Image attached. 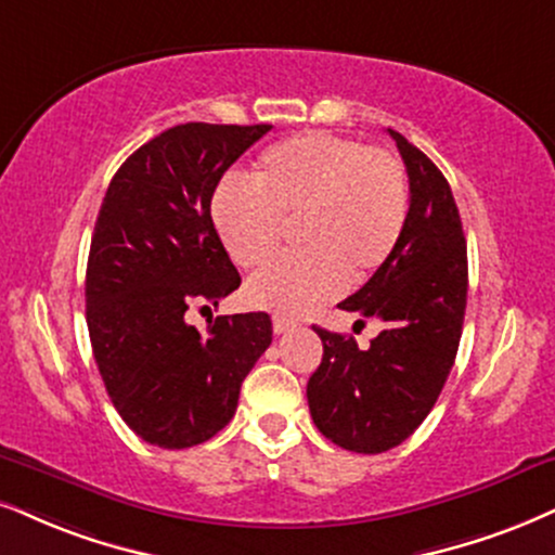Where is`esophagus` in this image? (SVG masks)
<instances>
[{"label":"esophagus","mask_w":555,"mask_h":555,"mask_svg":"<svg viewBox=\"0 0 555 555\" xmlns=\"http://www.w3.org/2000/svg\"><path fill=\"white\" fill-rule=\"evenodd\" d=\"M296 326H298V321H293L288 317H275V319H272V330H275V334H285V332L296 330Z\"/></svg>","instance_id":"obj_1"}]
</instances>
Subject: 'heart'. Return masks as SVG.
Returning <instances> with one entry per match:
<instances>
[{"label": "heart", "mask_w": 555, "mask_h": 555, "mask_svg": "<svg viewBox=\"0 0 555 555\" xmlns=\"http://www.w3.org/2000/svg\"><path fill=\"white\" fill-rule=\"evenodd\" d=\"M251 182L223 180L210 216L231 259L262 267L298 223L300 251L267 264L246 285V300L272 313H309L347 283H365L393 257L409 218L406 169L386 149L309 131L272 143Z\"/></svg>", "instance_id": "1"}]
</instances>
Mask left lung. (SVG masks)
I'll return each mask as SVG.
<instances>
[{"label": "left lung", "instance_id": "1", "mask_svg": "<svg viewBox=\"0 0 555 555\" xmlns=\"http://www.w3.org/2000/svg\"><path fill=\"white\" fill-rule=\"evenodd\" d=\"M409 175V218L393 257L339 309L380 321L354 337L313 326L324 358L306 396L319 433L352 453H386L433 412L461 345L468 257L461 214L440 169L388 128Z\"/></svg>", "mask_w": 555, "mask_h": 555}]
</instances>
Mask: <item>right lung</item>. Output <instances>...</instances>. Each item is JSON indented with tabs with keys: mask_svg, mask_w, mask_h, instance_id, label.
I'll use <instances>...</instances> for the list:
<instances>
[{
	"mask_svg": "<svg viewBox=\"0 0 555 555\" xmlns=\"http://www.w3.org/2000/svg\"><path fill=\"white\" fill-rule=\"evenodd\" d=\"M272 126L184 122L115 172L87 262V326L107 396L141 440L193 448L221 433L272 341L264 311L184 321L242 285L210 201L225 169Z\"/></svg>",
	"mask_w": 555,
	"mask_h": 555,
	"instance_id": "right-lung-1",
	"label": "right lung"
}]
</instances>
